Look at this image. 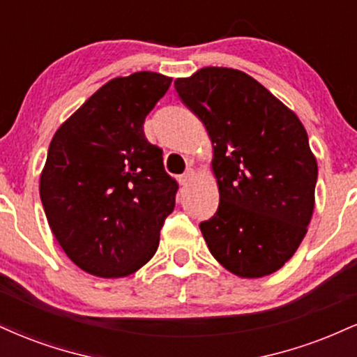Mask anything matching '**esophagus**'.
<instances>
[{
  "label": "esophagus",
  "instance_id": "1",
  "mask_svg": "<svg viewBox=\"0 0 357 357\" xmlns=\"http://www.w3.org/2000/svg\"><path fill=\"white\" fill-rule=\"evenodd\" d=\"M192 174H195V173H192V169H188L186 173H183L181 176H178L179 184H183V186H186V184L190 183L191 179H192Z\"/></svg>",
  "mask_w": 357,
  "mask_h": 357
}]
</instances>
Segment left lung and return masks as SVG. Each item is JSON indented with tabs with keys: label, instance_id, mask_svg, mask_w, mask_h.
I'll return each instance as SVG.
<instances>
[{
	"label": "left lung",
	"instance_id": "8db88e82",
	"mask_svg": "<svg viewBox=\"0 0 357 357\" xmlns=\"http://www.w3.org/2000/svg\"><path fill=\"white\" fill-rule=\"evenodd\" d=\"M174 87L213 144L220 204L199 223L211 255L243 278L277 272L304 240L314 211L317 161L304 126L235 68H202Z\"/></svg>",
	"mask_w": 357,
	"mask_h": 357
}]
</instances>
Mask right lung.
<instances>
[{
    "label": "right lung",
    "instance_id": "add662e5",
    "mask_svg": "<svg viewBox=\"0 0 357 357\" xmlns=\"http://www.w3.org/2000/svg\"><path fill=\"white\" fill-rule=\"evenodd\" d=\"M171 77L136 72L97 90L59 127L40 176V198L60 247L77 267L112 278L153 258L174 210L178 183L162 149L144 136L146 116Z\"/></svg>",
    "mask_w": 357,
    "mask_h": 357
}]
</instances>
